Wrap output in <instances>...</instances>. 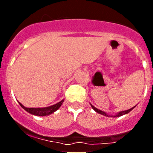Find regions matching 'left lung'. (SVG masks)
<instances>
[{"instance_id":"left-lung-1","label":"left lung","mask_w":153,"mask_h":153,"mask_svg":"<svg viewBox=\"0 0 153 153\" xmlns=\"http://www.w3.org/2000/svg\"><path fill=\"white\" fill-rule=\"evenodd\" d=\"M91 106H92V108H93V109H94V110H95L96 112H97V113H100V114H102V115H104V116H106V117H109V116H108L107 114H106V113H104V112H102V111H101V110H100V109H97V108H96V107H94V106H93V105H91ZM133 108H134V107L131 108V109H128V110H125V111H122V112H120V113H119L117 115V116H114V117H121V116H123V115H124V114H126V113H129V112H130L131 110H132V109H133Z\"/></svg>"}]
</instances>
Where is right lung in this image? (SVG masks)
Wrapping results in <instances>:
<instances>
[{
  "instance_id": "right-lung-1",
  "label": "right lung",
  "mask_w": 153,
  "mask_h": 153,
  "mask_svg": "<svg viewBox=\"0 0 153 153\" xmlns=\"http://www.w3.org/2000/svg\"><path fill=\"white\" fill-rule=\"evenodd\" d=\"M63 100L60 101L58 103L55 104V105H53V106H48V107H44V108H27L25 106H24L21 103H20V105L21 106V107L23 109H24L28 113H31L33 115H36V116H41V117H44V116H47V115H50L51 113H54L56 110H57L60 107V106L63 103Z\"/></svg>"
}]
</instances>
